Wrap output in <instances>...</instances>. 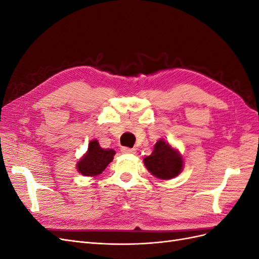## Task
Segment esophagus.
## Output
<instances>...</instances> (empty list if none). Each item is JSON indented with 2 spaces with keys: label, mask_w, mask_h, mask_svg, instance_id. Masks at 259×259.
I'll return each mask as SVG.
<instances>
[{
  "label": "esophagus",
  "mask_w": 259,
  "mask_h": 259,
  "mask_svg": "<svg viewBox=\"0 0 259 259\" xmlns=\"http://www.w3.org/2000/svg\"><path fill=\"white\" fill-rule=\"evenodd\" d=\"M121 152L123 154H133L135 153V149H131V148H127V147H123L121 148Z\"/></svg>",
  "instance_id": "34e87169"
}]
</instances>
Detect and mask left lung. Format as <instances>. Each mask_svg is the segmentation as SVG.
<instances>
[{
  "mask_svg": "<svg viewBox=\"0 0 259 259\" xmlns=\"http://www.w3.org/2000/svg\"><path fill=\"white\" fill-rule=\"evenodd\" d=\"M144 164L154 177L169 180L182 173L185 163L178 149L161 138L155 143L152 153L144 159Z\"/></svg>",
  "mask_w": 259,
  "mask_h": 259,
  "instance_id": "obj_1",
  "label": "left lung"
}]
</instances>
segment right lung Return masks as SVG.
<instances>
[{
  "label": "right lung",
  "mask_w": 259,
  "mask_h": 259,
  "mask_svg": "<svg viewBox=\"0 0 259 259\" xmlns=\"http://www.w3.org/2000/svg\"><path fill=\"white\" fill-rule=\"evenodd\" d=\"M115 151L113 149L101 148L98 140L94 139L89 144L88 151L76 163V169L80 174L86 177H95L103 173L112 162Z\"/></svg>",
  "instance_id": "right-lung-1"
}]
</instances>
